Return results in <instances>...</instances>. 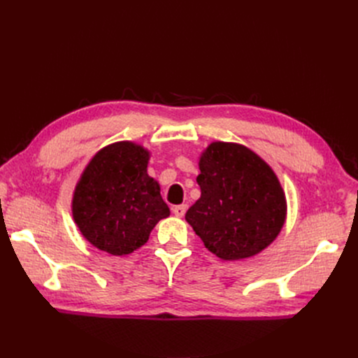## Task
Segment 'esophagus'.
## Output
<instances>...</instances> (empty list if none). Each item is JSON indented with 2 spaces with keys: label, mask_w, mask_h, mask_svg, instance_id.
Instances as JSON below:
<instances>
[{
  "label": "esophagus",
  "mask_w": 358,
  "mask_h": 358,
  "mask_svg": "<svg viewBox=\"0 0 358 358\" xmlns=\"http://www.w3.org/2000/svg\"><path fill=\"white\" fill-rule=\"evenodd\" d=\"M185 210H187V206L185 204H178V206H174V208H173V213L177 217H182L185 215Z\"/></svg>",
  "instance_id": "1"
}]
</instances>
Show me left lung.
I'll return each instance as SVG.
<instances>
[{
	"label": "left lung",
	"instance_id": "8db88e82",
	"mask_svg": "<svg viewBox=\"0 0 358 358\" xmlns=\"http://www.w3.org/2000/svg\"><path fill=\"white\" fill-rule=\"evenodd\" d=\"M200 199L185 220L204 247L224 261L250 258L275 241L287 216L283 187L254 150L215 141L200 154Z\"/></svg>",
	"mask_w": 358,
	"mask_h": 358
}]
</instances>
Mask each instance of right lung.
I'll use <instances>...</instances> for the list:
<instances>
[{"instance_id":"add662e5","label":"right lung","mask_w":358,"mask_h":358,"mask_svg":"<svg viewBox=\"0 0 358 358\" xmlns=\"http://www.w3.org/2000/svg\"><path fill=\"white\" fill-rule=\"evenodd\" d=\"M150 150L119 141L94 155L72 193L71 210L81 235L100 251L127 255L145 245L169 216L159 182L149 177Z\"/></svg>"}]
</instances>
